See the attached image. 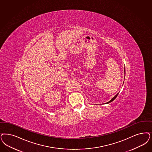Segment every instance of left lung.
<instances>
[{
    "label": "left lung",
    "mask_w": 152,
    "mask_h": 152,
    "mask_svg": "<svg viewBox=\"0 0 152 152\" xmlns=\"http://www.w3.org/2000/svg\"><path fill=\"white\" fill-rule=\"evenodd\" d=\"M118 94H117L115 95V96L112 99L110 100L109 102H108L107 103H106L105 104H108V103H110V102H112V101H113L115 99V98H116V97L117 96V95H118Z\"/></svg>",
    "instance_id": "1"
}]
</instances>
